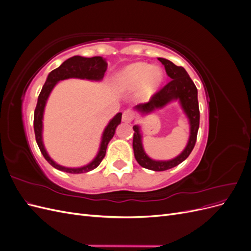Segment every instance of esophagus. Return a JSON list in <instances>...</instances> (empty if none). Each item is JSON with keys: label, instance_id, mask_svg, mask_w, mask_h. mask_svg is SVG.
Returning <instances> with one entry per match:
<instances>
[{"label": "esophagus", "instance_id": "34e87169", "mask_svg": "<svg viewBox=\"0 0 251 251\" xmlns=\"http://www.w3.org/2000/svg\"><path fill=\"white\" fill-rule=\"evenodd\" d=\"M134 117H135V113L130 109L126 110L123 113V120L125 123H131V121L134 119Z\"/></svg>", "mask_w": 251, "mask_h": 251}]
</instances>
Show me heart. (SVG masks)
<instances>
[{
  "label": "heart",
  "mask_w": 251,
  "mask_h": 251,
  "mask_svg": "<svg viewBox=\"0 0 251 251\" xmlns=\"http://www.w3.org/2000/svg\"><path fill=\"white\" fill-rule=\"evenodd\" d=\"M163 71L158 66H150L144 63H136L126 67L117 76L118 86L131 90L141 85L144 92L156 89L162 81Z\"/></svg>",
  "instance_id": "heart-1"
}]
</instances>
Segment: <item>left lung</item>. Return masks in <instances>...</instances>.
<instances>
[{
	"mask_svg": "<svg viewBox=\"0 0 251 251\" xmlns=\"http://www.w3.org/2000/svg\"><path fill=\"white\" fill-rule=\"evenodd\" d=\"M158 59L164 66L165 72L171 80L162 89L157 91L148 102L139 103L136 105L135 109L141 113H150L157 108H162L163 105L172 100H179L182 109L184 110L189 119V125H191V135H189V140L185 150L178 157L169 161H155L148 157L142 148L139 126H133V130L135 131L133 135V149L136 160L144 169L155 172H162L173 169L181 162H183L189 154L192 153L199 130L200 111L198 102V90H197V87L195 86L192 78L188 76L184 68L176 66L169 59L161 57H159Z\"/></svg>",
	"mask_w": 251,
	"mask_h": 251,
	"instance_id": "1",
	"label": "left lung"
}]
</instances>
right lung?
I'll return each mask as SVG.
<instances>
[{"label": "right lung", "mask_w": 251, "mask_h": 251, "mask_svg": "<svg viewBox=\"0 0 251 251\" xmlns=\"http://www.w3.org/2000/svg\"><path fill=\"white\" fill-rule=\"evenodd\" d=\"M107 68H108V65L101 56H94V57L73 56V57H70L69 59L65 60V62L58 68H56V69L51 71L48 75L46 82H45V85L43 86V89L39 95V100H37L36 108L34 110V120H33L34 134H35L37 146H39L43 156L53 166V168H55L56 170L63 171L66 173H70V174H81V173H87L96 169L97 166L100 164L102 159L105 156V151H107L108 143L112 139L114 134H115V130L117 126L120 124L121 115H123V114L118 113L117 115L110 121L107 127L104 128L100 151H98L96 158L92 162L78 169L64 168L62 165L56 164L48 156L46 150L44 148L43 140H42L43 114H44L45 104H46V101L48 100V96L52 91V89L56 85V82L59 80L72 78V77L82 78V79L86 78L91 80H100L104 76Z\"/></svg>", "instance_id": "right-lung-1"}]
</instances>
